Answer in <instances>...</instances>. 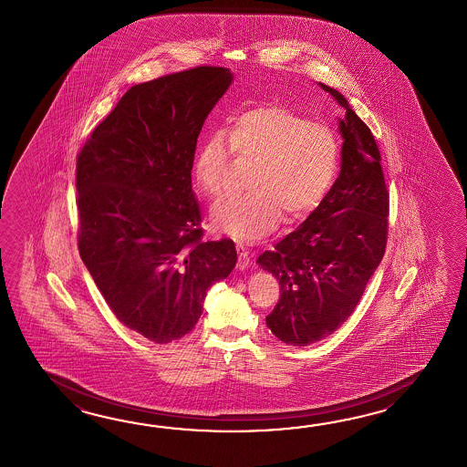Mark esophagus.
<instances>
[{
    "label": "esophagus",
    "instance_id": "34e87169",
    "mask_svg": "<svg viewBox=\"0 0 467 467\" xmlns=\"http://www.w3.org/2000/svg\"><path fill=\"white\" fill-rule=\"evenodd\" d=\"M237 267L240 270H245L248 267V264H250V254H248V250L244 244H237Z\"/></svg>",
    "mask_w": 467,
    "mask_h": 467
}]
</instances>
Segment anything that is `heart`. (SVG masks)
<instances>
[{
    "mask_svg": "<svg viewBox=\"0 0 467 467\" xmlns=\"http://www.w3.org/2000/svg\"><path fill=\"white\" fill-rule=\"evenodd\" d=\"M229 144L222 129H210L200 143L193 173L210 199L225 192L232 151L252 160L248 193L212 210L215 229L237 240H257L277 229L282 212L300 219L326 197L338 169V141L326 123L310 121L285 105H258L232 119Z\"/></svg>",
    "mask_w": 467,
    "mask_h": 467,
    "instance_id": "b5f03b06",
    "label": "heart"
}]
</instances>
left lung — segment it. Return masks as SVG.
I'll return each instance as SVG.
<instances>
[{
	"instance_id": "obj_1",
	"label": "left lung",
	"mask_w": 467,
	"mask_h": 467,
	"mask_svg": "<svg viewBox=\"0 0 467 467\" xmlns=\"http://www.w3.org/2000/svg\"><path fill=\"white\" fill-rule=\"evenodd\" d=\"M320 87L346 109L340 173L307 220L257 258L280 285L267 327L294 348L327 337L350 317L388 245L389 190L376 139L337 89Z\"/></svg>"
}]
</instances>
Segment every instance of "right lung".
Masks as SVG:
<instances>
[{"label":"right lung","mask_w":467,"mask_h":467,"mask_svg":"<svg viewBox=\"0 0 467 467\" xmlns=\"http://www.w3.org/2000/svg\"><path fill=\"white\" fill-rule=\"evenodd\" d=\"M232 78L197 67L131 87L77 159L79 257L119 322L157 344L195 327L237 262L230 238L202 240L192 192L200 130Z\"/></svg>","instance_id":"obj_1"}]
</instances>
